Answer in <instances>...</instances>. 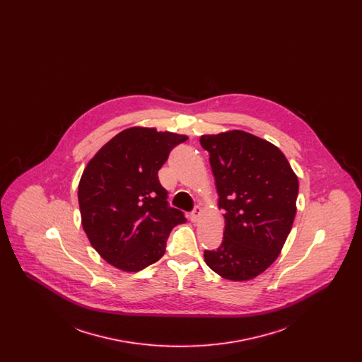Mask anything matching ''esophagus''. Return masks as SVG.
Returning <instances> with one entry per match:
<instances>
[{"instance_id":"34e87169","label":"esophagus","mask_w":362,"mask_h":362,"mask_svg":"<svg viewBox=\"0 0 362 362\" xmlns=\"http://www.w3.org/2000/svg\"><path fill=\"white\" fill-rule=\"evenodd\" d=\"M201 213H202L201 207H194V210L189 213V220H191L192 223H198V221H199V217H201Z\"/></svg>"}]
</instances>
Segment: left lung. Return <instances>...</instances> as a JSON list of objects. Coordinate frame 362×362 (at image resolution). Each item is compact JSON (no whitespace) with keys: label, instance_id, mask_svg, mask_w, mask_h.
Listing matches in <instances>:
<instances>
[{"label":"left lung","instance_id":"8db88e82","mask_svg":"<svg viewBox=\"0 0 362 362\" xmlns=\"http://www.w3.org/2000/svg\"><path fill=\"white\" fill-rule=\"evenodd\" d=\"M199 142L225 210L224 239L216 251L205 250V262L226 279H252L278 258L292 229L297 176L276 146L250 133L202 136Z\"/></svg>","mask_w":362,"mask_h":362}]
</instances>
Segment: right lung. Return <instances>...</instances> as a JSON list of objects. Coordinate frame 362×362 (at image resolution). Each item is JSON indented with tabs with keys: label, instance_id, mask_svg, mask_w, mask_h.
I'll list each match as a JSON object with an SVG mask.
<instances>
[{
	"label": "right lung",
	"instance_id": "right-lung-1",
	"mask_svg": "<svg viewBox=\"0 0 362 362\" xmlns=\"http://www.w3.org/2000/svg\"><path fill=\"white\" fill-rule=\"evenodd\" d=\"M187 139L156 129L132 127L107 142L88 163L80 185L83 228L92 247L123 272H139L165 252L185 213L168 204L158 170Z\"/></svg>",
	"mask_w": 362,
	"mask_h": 362
}]
</instances>
